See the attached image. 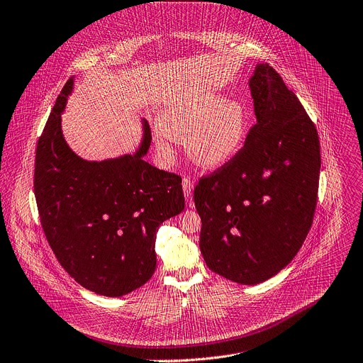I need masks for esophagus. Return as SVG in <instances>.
<instances>
[{"label": "esophagus", "instance_id": "obj_1", "mask_svg": "<svg viewBox=\"0 0 363 363\" xmlns=\"http://www.w3.org/2000/svg\"><path fill=\"white\" fill-rule=\"evenodd\" d=\"M182 189H184V195L186 201L192 200V191H194V182L191 181V178H184L182 179Z\"/></svg>", "mask_w": 363, "mask_h": 363}]
</instances>
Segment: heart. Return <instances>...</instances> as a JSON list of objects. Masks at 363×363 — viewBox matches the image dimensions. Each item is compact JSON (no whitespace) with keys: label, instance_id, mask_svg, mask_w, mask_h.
<instances>
[{"label":"heart","instance_id":"heart-1","mask_svg":"<svg viewBox=\"0 0 363 363\" xmlns=\"http://www.w3.org/2000/svg\"><path fill=\"white\" fill-rule=\"evenodd\" d=\"M156 131V147L164 159L174 156V139L185 138L189 156L207 168H218L243 147L249 113L243 103L225 100L214 91L184 92L167 104Z\"/></svg>","mask_w":363,"mask_h":363}]
</instances>
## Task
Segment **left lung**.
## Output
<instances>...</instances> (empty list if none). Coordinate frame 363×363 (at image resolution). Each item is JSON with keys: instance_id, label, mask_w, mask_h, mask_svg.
Returning <instances> with one entry per match:
<instances>
[{"instance_id": "obj_1", "label": "left lung", "mask_w": 363, "mask_h": 363, "mask_svg": "<svg viewBox=\"0 0 363 363\" xmlns=\"http://www.w3.org/2000/svg\"><path fill=\"white\" fill-rule=\"evenodd\" d=\"M256 124L242 150L194 189L207 267L256 285L298 253L317 204L320 142L296 95L268 63L249 79Z\"/></svg>"}]
</instances>
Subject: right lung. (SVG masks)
I'll list each match as a JSON object with an SVG mask.
<instances>
[{
	"label": "right lung",
	"mask_w": 363,
	"mask_h": 363,
	"mask_svg": "<svg viewBox=\"0 0 363 363\" xmlns=\"http://www.w3.org/2000/svg\"><path fill=\"white\" fill-rule=\"evenodd\" d=\"M65 84L38 142L35 195L45 236L79 285L121 296L145 285L156 269L157 227L185 206L181 177L143 160L152 135L135 155L84 160L65 142L60 114L72 92Z\"/></svg>",
	"instance_id": "add662e5"
}]
</instances>
